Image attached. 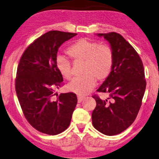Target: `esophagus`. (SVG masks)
<instances>
[{
    "label": "esophagus",
    "mask_w": 159,
    "mask_h": 159,
    "mask_svg": "<svg viewBox=\"0 0 159 159\" xmlns=\"http://www.w3.org/2000/svg\"><path fill=\"white\" fill-rule=\"evenodd\" d=\"M77 98H78V102L80 103V102H82V101L84 99L85 97H82V96H77Z\"/></svg>",
    "instance_id": "obj_1"
}]
</instances>
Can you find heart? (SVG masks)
Instances as JSON below:
<instances>
[{
	"label": "heart",
	"mask_w": 159,
	"mask_h": 159,
	"mask_svg": "<svg viewBox=\"0 0 159 159\" xmlns=\"http://www.w3.org/2000/svg\"><path fill=\"white\" fill-rule=\"evenodd\" d=\"M66 53L75 62L84 61L82 67L84 75L75 78L67 84V89L79 95H86L92 92L97 84V79L100 81L106 80L113 69V53L107 45L87 39H80L68 46ZM56 66L64 79H71L72 66L68 59L58 56Z\"/></svg>",
	"instance_id": "b5f03b06"
}]
</instances>
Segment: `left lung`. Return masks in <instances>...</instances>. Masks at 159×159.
Wrapping results in <instances>:
<instances>
[{
  "instance_id": "1",
  "label": "left lung",
  "mask_w": 159,
  "mask_h": 159,
  "mask_svg": "<svg viewBox=\"0 0 159 159\" xmlns=\"http://www.w3.org/2000/svg\"><path fill=\"white\" fill-rule=\"evenodd\" d=\"M110 43L113 53L112 71L97 90L107 93L108 99L97 95V106L92 114L94 128L113 136L121 133L133 123L142 106L146 89L144 69L134 48L119 34H97Z\"/></svg>"
}]
</instances>
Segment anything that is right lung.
I'll return each instance as SVG.
<instances>
[{"instance_id": "1", "label": "right lung", "mask_w": 159, "mask_h": 159, "mask_svg": "<svg viewBox=\"0 0 159 159\" xmlns=\"http://www.w3.org/2000/svg\"><path fill=\"white\" fill-rule=\"evenodd\" d=\"M76 35L56 30L46 32L26 48L20 60L15 79L18 100L29 123L42 133L56 135L66 130L76 107L75 93L58 96L54 92L63 81L56 66L58 48Z\"/></svg>"}]
</instances>
